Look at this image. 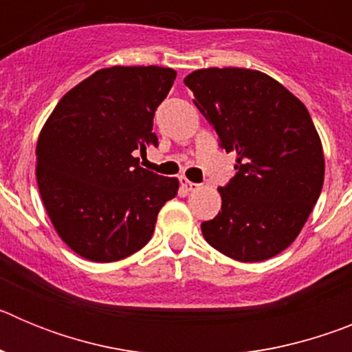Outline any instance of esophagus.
I'll list each match as a JSON object with an SVG mask.
<instances>
[{"mask_svg": "<svg viewBox=\"0 0 352 352\" xmlns=\"http://www.w3.org/2000/svg\"><path fill=\"white\" fill-rule=\"evenodd\" d=\"M179 183H182L183 190H186V192H194V190H197L199 186H201V185H197V183H192L190 179H186V178L179 179Z\"/></svg>", "mask_w": 352, "mask_h": 352, "instance_id": "34e87169", "label": "esophagus"}]
</instances>
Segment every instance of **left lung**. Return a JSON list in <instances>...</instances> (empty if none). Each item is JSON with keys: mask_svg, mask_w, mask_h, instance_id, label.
I'll list each match as a JSON object with an SVG mask.
<instances>
[{"mask_svg": "<svg viewBox=\"0 0 352 352\" xmlns=\"http://www.w3.org/2000/svg\"><path fill=\"white\" fill-rule=\"evenodd\" d=\"M195 107L236 151V174L219 186L222 211L201 223L208 243L241 263L280 254L296 239L324 182V155L309 111L270 76L204 68L185 77Z\"/></svg>", "mask_w": 352, "mask_h": 352, "instance_id": "8db88e82", "label": "left lung"}]
</instances>
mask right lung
<instances>
[{
    "label": "right lung",
    "mask_w": 352,
    "mask_h": 352,
    "mask_svg": "<svg viewBox=\"0 0 352 352\" xmlns=\"http://www.w3.org/2000/svg\"><path fill=\"white\" fill-rule=\"evenodd\" d=\"M176 72L111 67L58 102L36 142V182L60 238L80 257L114 263L148 243L178 179L139 167L135 149L158 146L153 116Z\"/></svg>",
    "instance_id": "right-lung-1"
}]
</instances>
